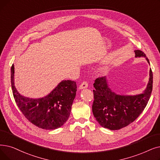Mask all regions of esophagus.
I'll list each match as a JSON object with an SVG mask.
<instances>
[{"label": "esophagus", "mask_w": 160, "mask_h": 160, "mask_svg": "<svg viewBox=\"0 0 160 160\" xmlns=\"http://www.w3.org/2000/svg\"><path fill=\"white\" fill-rule=\"evenodd\" d=\"M88 87V83L86 82V81H83L81 84L80 85V87H79V89H82L84 88H86Z\"/></svg>", "instance_id": "1"}]
</instances>
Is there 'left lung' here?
I'll list each match as a JSON object with an SVG mask.
<instances>
[{
    "mask_svg": "<svg viewBox=\"0 0 160 160\" xmlns=\"http://www.w3.org/2000/svg\"><path fill=\"white\" fill-rule=\"evenodd\" d=\"M135 57H144L150 63L147 55L135 50ZM153 85V74L150 69V78L144 92L136 95H117L108 87L105 76L95 80L94 101L92 111L96 120L102 128L118 130L134 122L148 104Z\"/></svg>",
    "mask_w": 160,
    "mask_h": 160,
    "instance_id": "8db88e82",
    "label": "left lung"
}]
</instances>
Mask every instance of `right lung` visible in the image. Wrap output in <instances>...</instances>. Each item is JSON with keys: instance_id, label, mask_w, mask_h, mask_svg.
<instances>
[{"instance_id": "right-lung-1", "label": "right lung", "mask_w": 160, "mask_h": 160, "mask_svg": "<svg viewBox=\"0 0 160 160\" xmlns=\"http://www.w3.org/2000/svg\"><path fill=\"white\" fill-rule=\"evenodd\" d=\"M14 66L11 67L13 97L21 112L31 123L44 129H55L67 121L77 90L76 82L63 80L47 96L30 99L20 95L14 86Z\"/></svg>"}]
</instances>
